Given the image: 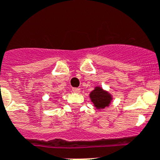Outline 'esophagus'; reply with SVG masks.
<instances>
[{
  "instance_id": "1",
  "label": "esophagus",
  "mask_w": 160,
  "mask_h": 160,
  "mask_svg": "<svg viewBox=\"0 0 160 160\" xmlns=\"http://www.w3.org/2000/svg\"><path fill=\"white\" fill-rule=\"evenodd\" d=\"M72 91L74 92V93H79V92H80V89L78 88H73L72 89Z\"/></svg>"
}]
</instances>
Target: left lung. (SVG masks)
<instances>
[{"label": "left lung", "instance_id": "1", "mask_svg": "<svg viewBox=\"0 0 160 160\" xmlns=\"http://www.w3.org/2000/svg\"><path fill=\"white\" fill-rule=\"evenodd\" d=\"M92 101L97 109H104L109 105L111 97L107 92H104L101 88H96L90 94Z\"/></svg>", "mask_w": 160, "mask_h": 160}]
</instances>
